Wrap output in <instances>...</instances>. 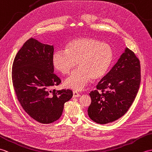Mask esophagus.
<instances>
[{
    "mask_svg": "<svg viewBox=\"0 0 152 152\" xmlns=\"http://www.w3.org/2000/svg\"><path fill=\"white\" fill-rule=\"evenodd\" d=\"M80 96L81 95L78 93H77L76 91H73V97H80Z\"/></svg>",
    "mask_w": 152,
    "mask_h": 152,
    "instance_id": "1",
    "label": "esophagus"
}]
</instances>
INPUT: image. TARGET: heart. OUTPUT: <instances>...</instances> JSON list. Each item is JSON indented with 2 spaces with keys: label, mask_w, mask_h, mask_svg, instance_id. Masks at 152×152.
<instances>
[{
  "label": "heart",
  "mask_w": 152,
  "mask_h": 152,
  "mask_svg": "<svg viewBox=\"0 0 152 152\" xmlns=\"http://www.w3.org/2000/svg\"><path fill=\"white\" fill-rule=\"evenodd\" d=\"M114 55L108 44L89 37L73 39L65 50L55 51L51 61L55 69L66 74L76 65L78 69L64 80V86L74 91H82L91 79L104 77L113 61Z\"/></svg>",
  "instance_id": "heart-1"
}]
</instances>
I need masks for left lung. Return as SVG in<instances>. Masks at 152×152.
Listing matches in <instances>:
<instances>
[{
	"mask_svg": "<svg viewBox=\"0 0 152 152\" xmlns=\"http://www.w3.org/2000/svg\"><path fill=\"white\" fill-rule=\"evenodd\" d=\"M140 83L139 59L126 48L118 62L90 92L91 103L88 112L90 119L106 124L122 117L136 97Z\"/></svg>",
	"mask_w": 152,
	"mask_h": 152,
	"instance_id": "obj_1",
	"label": "left lung"
}]
</instances>
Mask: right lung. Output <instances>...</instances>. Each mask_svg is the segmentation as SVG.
<instances>
[{"label":"right lung","instance_id":"add662e5","mask_svg":"<svg viewBox=\"0 0 152 152\" xmlns=\"http://www.w3.org/2000/svg\"><path fill=\"white\" fill-rule=\"evenodd\" d=\"M53 46L31 38L18 52L12 66V82L22 108L34 120L43 124L57 121L64 104L73 95L70 89L51 91L59 85L51 61Z\"/></svg>","mask_w":152,"mask_h":152}]
</instances>
